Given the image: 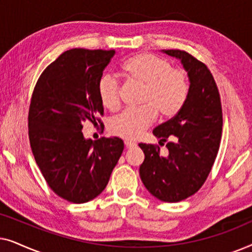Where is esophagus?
Listing matches in <instances>:
<instances>
[{
    "instance_id": "1",
    "label": "esophagus",
    "mask_w": 252,
    "mask_h": 252,
    "mask_svg": "<svg viewBox=\"0 0 252 252\" xmlns=\"http://www.w3.org/2000/svg\"><path fill=\"white\" fill-rule=\"evenodd\" d=\"M125 146H126V148H133L136 146V143L132 142V141H125Z\"/></svg>"
}]
</instances>
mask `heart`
I'll use <instances>...</instances> for the list:
<instances>
[{"instance_id": "b5f03b06", "label": "heart", "mask_w": 252, "mask_h": 252, "mask_svg": "<svg viewBox=\"0 0 252 252\" xmlns=\"http://www.w3.org/2000/svg\"><path fill=\"white\" fill-rule=\"evenodd\" d=\"M122 73L129 84L142 87L139 104L135 110H126L109 124L112 135L126 140L137 139L157 115L163 119L174 117L185 105L188 97L187 73L182 68L172 67L165 58L151 54H137L122 65ZM102 105L110 111L120 106L119 82L110 75H103L97 86Z\"/></svg>"}]
</instances>
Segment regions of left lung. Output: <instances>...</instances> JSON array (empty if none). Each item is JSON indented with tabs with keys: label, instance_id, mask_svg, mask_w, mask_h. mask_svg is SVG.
I'll return each instance as SVG.
<instances>
[{
	"label": "left lung",
	"instance_id": "1",
	"mask_svg": "<svg viewBox=\"0 0 252 252\" xmlns=\"http://www.w3.org/2000/svg\"><path fill=\"white\" fill-rule=\"evenodd\" d=\"M163 51L181 61L190 85L180 111L153 132L160 146L166 142V156L156 144H139L144 153L140 177L151 195L175 203L197 192L208 178L221 140L222 110L218 87L204 63L187 51Z\"/></svg>",
	"mask_w": 252,
	"mask_h": 252
}]
</instances>
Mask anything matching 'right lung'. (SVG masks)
Instances as JSON below:
<instances>
[{"label":"right lung","instance_id":"obj_1","mask_svg":"<svg viewBox=\"0 0 252 252\" xmlns=\"http://www.w3.org/2000/svg\"><path fill=\"white\" fill-rule=\"evenodd\" d=\"M115 50L74 48L48 65L34 87L29 110L32 153L55 194L71 203L92 201L104 190L124 150L119 137L93 142L82 123H99L97 86Z\"/></svg>","mask_w":252,"mask_h":252}]
</instances>
